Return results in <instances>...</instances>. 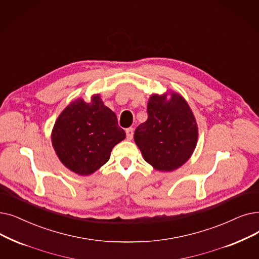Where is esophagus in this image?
Masks as SVG:
<instances>
[{
	"label": "esophagus",
	"instance_id": "obj_1",
	"mask_svg": "<svg viewBox=\"0 0 259 259\" xmlns=\"http://www.w3.org/2000/svg\"><path fill=\"white\" fill-rule=\"evenodd\" d=\"M133 133H134V129L133 128H128L126 130V136H127V140H132L133 138Z\"/></svg>",
	"mask_w": 259,
	"mask_h": 259
}]
</instances>
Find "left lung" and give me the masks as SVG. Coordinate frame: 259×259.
<instances>
[{
  "instance_id": "obj_1",
  "label": "left lung",
  "mask_w": 259,
  "mask_h": 259,
  "mask_svg": "<svg viewBox=\"0 0 259 259\" xmlns=\"http://www.w3.org/2000/svg\"><path fill=\"white\" fill-rule=\"evenodd\" d=\"M148 118L136 129L134 142L145 161L154 169L172 171L185 164L198 141V126L192 109L178 93L150 96Z\"/></svg>"
}]
</instances>
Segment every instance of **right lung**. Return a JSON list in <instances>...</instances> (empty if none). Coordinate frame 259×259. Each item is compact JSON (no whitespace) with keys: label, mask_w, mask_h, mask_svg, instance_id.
I'll list each match as a JSON object with an SVG mask.
<instances>
[{"label":"right lung","mask_w":259,"mask_h":259,"mask_svg":"<svg viewBox=\"0 0 259 259\" xmlns=\"http://www.w3.org/2000/svg\"><path fill=\"white\" fill-rule=\"evenodd\" d=\"M125 138L115 113L98 94L90 103L74 100L61 112L52 131L56 154L79 176L91 175L105 165L114 146Z\"/></svg>","instance_id":"add662e5"}]
</instances>
